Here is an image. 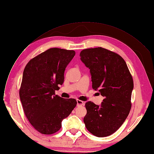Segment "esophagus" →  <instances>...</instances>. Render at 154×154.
I'll return each mask as SVG.
<instances>
[{
  "label": "esophagus",
  "mask_w": 154,
  "mask_h": 154,
  "mask_svg": "<svg viewBox=\"0 0 154 154\" xmlns=\"http://www.w3.org/2000/svg\"><path fill=\"white\" fill-rule=\"evenodd\" d=\"M76 102H77V106H78V107L81 106H84V104H85V103H84L83 101H81V100H78V99L76 101Z\"/></svg>",
  "instance_id": "esophagus-1"
}]
</instances>
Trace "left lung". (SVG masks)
<instances>
[{"mask_svg":"<svg viewBox=\"0 0 154 154\" xmlns=\"http://www.w3.org/2000/svg\"><path fill=\"white\" fill-rule=\"evenodd\" d=\"M79 56L90 69L93 89L104 97L101 106L86 103L85 126L95 136H108L121 127L129 114L132 75L120 55L102 47L83 50Z\"/></svg>","mask_w":154,"mask_h":154,"instance_id":"1","label":"left lung"}]
</instances>
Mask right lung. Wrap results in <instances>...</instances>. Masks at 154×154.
Returning a JSON list of instances; mask_svg holds the SVG:
<instances>
[{"label":"right lung","mask_w":154,"mask_h":154,"mask_svg":"<svg viewBox=\"0 0 154 154\" xmlns=\"http://www.w3.org/2000/svg\"><path fill=\"white\" fill-rule=\"evenodd\" d=\"M75 55L74 50L50 48L30 60L23 73L19 91L24 113L33 127L43 134H52L76 107L75 99L55 95L64 81V73Z\"/></svg>","instance_id":"add662e5"}]
</instances>
